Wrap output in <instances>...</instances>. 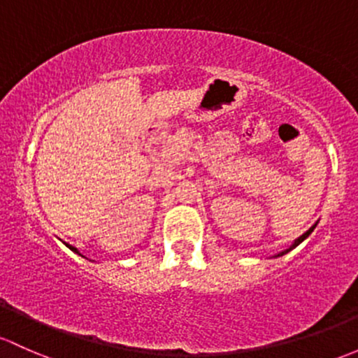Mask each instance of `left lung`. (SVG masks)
<instances>
[{
	"label": "left lung",
	"mask_w": 358,
	"mask_h": 358,
	"mask_svg": "<svg viewBox=\"0 0 358 358\" xmlns=\"http://www.w3.org/2000/svg\"><path fill=\"white\" fill-rule=\"evenodd\" d=\"M315 227H317V223H315V224H314V227H310V228H308V229H307V231H306V233H303V235H302V236H299V238H296V240H295V242H293V243H292V245H289V247L287 248V250H281V252H280V254H276V255H274V257H281V255L288 254V252H289V250H293V248H295L296 245H300V243H302V242H303V240H306V238H307V236H308V235H310V233H312V231H314V228H315Z\"/></svg>",
	"instance_id": "8db88e82"
}]
</instances>
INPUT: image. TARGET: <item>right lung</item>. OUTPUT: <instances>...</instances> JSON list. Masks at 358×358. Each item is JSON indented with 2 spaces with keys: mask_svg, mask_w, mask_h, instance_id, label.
<instances>
[{
  "mask_svg": "<svg viewBox=\"0 0 358 358\" xmlns=\"http://www.w3.org/2000/svg\"><path fill=\"white\" fill-rule=\"evenodd\" d=\"M66 247H69V248H70V250H73V252H75V254L82 255V254H80V252H78V250H77V248H75V247H71V245H66ZM82 257H84V255H82Z\"/></svg>",
  "mask_w": 358,
  "mask_h": 358,
  "instance_id": "add662e5",
  "label": "right lung"
}]
</instances>
